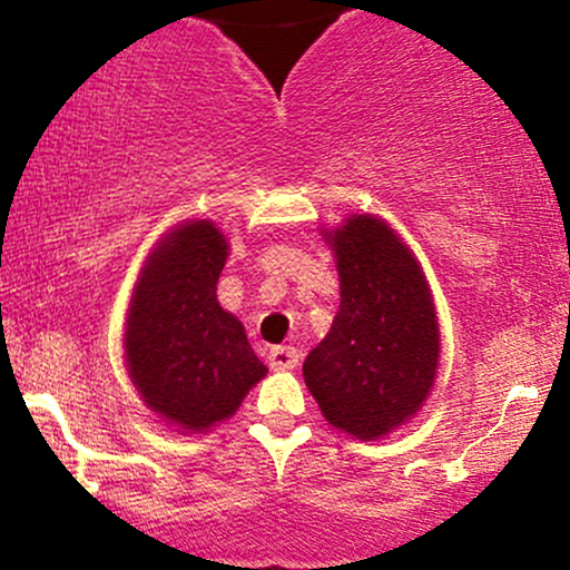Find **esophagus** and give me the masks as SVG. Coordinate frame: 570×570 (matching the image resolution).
I'll use <instances>...</instances> for the list:
<instances>
[{
  "instance_id": "obj_1",
  "label": "esophagus",
  "mask_w": 570,
  "mask_h": 570,
  "mask_svg": "<svg viewBox=\"0 0 570 570\" xmlns=\"http://www.w3.org/2000/svg\"><path fill=\"white\" fill-rule=\"evenodd\" d=\"M267 364H271V370H294L299 364V351L292 348V345H276V348H271L267 353Z\"/></svg>"
}]
</instances>
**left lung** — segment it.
<instances>
[{
	"label": "left lung",
	"instance_id": "obj_1",
	"mask_svg": "<svg viewBox=\"0 0 570 570\" xmlns=\"http://www.w3.org/2000/svg\"><path fill=\"white\" fill-rule=\"evenodd\" d=\"M326 240L337 257L340 311L303 375L332 426L377 440L415 415L434 385V303L421 265L385 222L353 217Z\"/></svg>",
	"mask_w": 570,
	"mask_h": 570
}]
</instances>
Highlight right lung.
Returning <instances> with one entry per match:
<instances>
[{
  "label": "right lung",
  "instance_id": "add662e5",
  "mask_svg": "<svg viewBox=\"0 0 570 570\" xmlns=\"http://www.w3.org/2000/svg\"><path fill=\"white\" fill-rule=\"evenodd\" d=\"M227 244L214 222H185L144 267L128 313V372L153 412L203 431L230 417L267 367L244 324L222 311Z\"/></svg>",
  "mask_w": 570,
  "mask_h": 570
}]
</instances>
